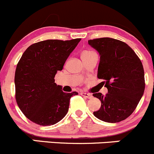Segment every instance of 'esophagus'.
Masks as SVG:
<instances>
[{
    "label": "esophagus",
    "instance_id": "1",
    "mask_svg": "<svg viewBox=\"0 0 154 154\" xmlns=\"http://www.w3.org/2000/svg\"><path fill=\"white\" fill-rule=\"evenodd\" d=\"M80 94L82 96V97H85V98H88V99L92 98V95H91V94H88V93L81 92Z\"/></svg>",
    "mask_w": 154,
    "mask_h": 154
}]
</instances>
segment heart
Returning a JSON list of instances; mask_svg holds the SVG:
<instances>
[{
  "mask_svg": "<svg viewBox=\"0 0 154 154\" xmlns=\"http://www.w3.org/2000/svg\"><path fill=\"white\" fill-rule=\"evenodd\" d=\"M93 53H94V52H92V51H87V50H86V51H82V54H81V56H82V57H87V56L90 55V54H93Z\"/></svg>",
  "mask_w": 154,
  "mask_h": 154,
  "instance_id": "heart-1",
  "label": "heart"
}]
</instances>
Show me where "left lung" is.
I'll use <instances>...</instances> for the list:
<instances>
[{"label":"left lung","mask_w":154,"mask_h":154,"mask_svg":"<svg viewBox=\"0 0 154 154\" xmlns=\"http://www.w3.org/2000/svg\"><path fill=\"white\" fill-rule=\"evenodd\" d=\"M100 55L98 79H103L108 94L93 96L101 101V108L94 112L98 119L118 123L135 111L144 94L145 82L141 60L125 42L109 37L88 40Z\"/></svg>","instance_id":"1"}]
</instances>
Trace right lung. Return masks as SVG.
Masks as SVG:
<instances>
[{
	"instance_id": "1",
	"label": "right lung",
	"mask_w": 154,
	"mask_h": 154,
	"mask_svg": "<svg viewBox=\"0 0 154 154\" xmlns=\"http://www.w3.org/2000/svg\"><path fill=\"white\" fill-rule=\"evenodd\" d=\"M81 39H47L25 50L15 73L16 100L26 118L40 126H51L68 112L69 100L78 93H64L54 82Z\"/></svg>"
}]
</instances>
